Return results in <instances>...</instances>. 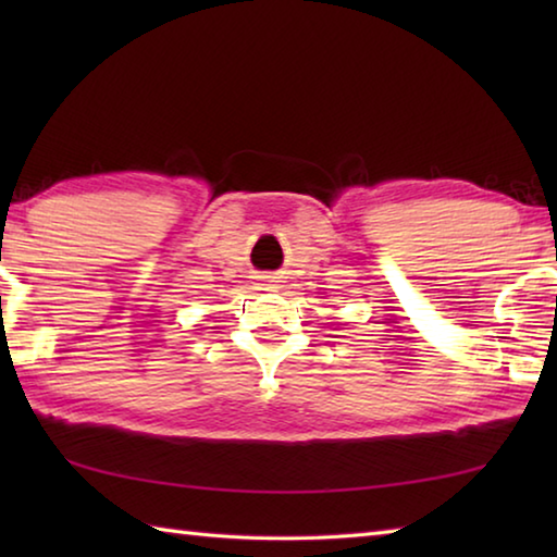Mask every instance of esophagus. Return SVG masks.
<instances>
[{
	"instance_id": "obj_1",
	"label": "esophagus",
	"mask_w": 557,
	"mask_h": 557,
	"mask_svg": "<svg viewBox=\"0 0 557 557\" xmlns=\"http://www.w3.org/2000/svg\"><path fill=\"white\" fill-rule=\"evenodd\" d=\"M262 282H265V285H262V289H277L275 285H272V282H275V280H272L270 275H262Z\"/></svg>"
}]
</instances>
